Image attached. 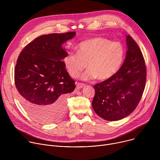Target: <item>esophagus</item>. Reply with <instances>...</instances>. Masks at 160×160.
<instances>
[{
	"mask_svg": "<svg viewBox=\"0 0 160 160\" xmlns=\"http://www.w3.org/2000/svg\"><path fill=\"white\" fill-rule=\"evenodd\" d=\"M84 86H85V84H84V83H78L77 84V88H81L83 87Z\"/></svg>",
	"mask_w": 160,
	"mask_h": 160,
	"instance_id": "obj_1",
	"label": "esophagus"
}]
</instances>
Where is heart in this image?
Here are the masks:
<instances>
[{
	"mask_svg": "<svg viewBox=\"0 0 160 160\" xmlns=\"http://www.w3.org/2000/svg\"><path fill=\"white\" fill-rule=\"evenodd\" d=\"M125 57V50L118 42L103 37H94L80 42L77 53L70 52L63 58L65 68L70 75L78 77L88 66L84 80L96 78L101 81L109 79L120 68Z\"/></svg>",
	"mask_w": 160,
	"mask_h": 160,
	"instance_id": "1",
	"label": "heart"
}]
</instances>
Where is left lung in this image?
<instances>
[{
	"instance_id": "8db88e82",
	"label": "left lung",
	"mask_w": 160,
	"mask_h": 160,
	"mask_svg": "<svg viewBox=\"0 0 160 160\" xmlns=\"http://www.w3.org/2000/svg\"><path fill=\"white\" fill-rule=\"evenodd\" d=\"M128 50L123 64L108 80L94 85L92 107L98 115L117 121L131 114L142 96L146 81V66L139 45L127 36Z\"/></svg>"
}]
</instances>
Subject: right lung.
Returning a JSON list of instances; mask_svg holds the SVG:
<instances>
[{"mask_svg": "<svg viewBox=\"0 0 160 160\" xmlns=\"http://www.w3.org/2000/svg\"><path fill=\"white\" fill-rule=\"evenodd\" d=\"M75 32L43 35L27 44L19 54L14 70V83L19 101L36 120L49 123L66 111V100L75 88V81L66 70L67 54L62 44Z\"/></svg>", "mask_w": 160, "mask_h": 160, "instance_id": "1", "label": "right lung"}]
</instances>
